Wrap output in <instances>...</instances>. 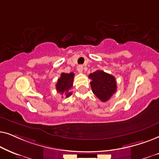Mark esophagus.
Masks as SVG:
<instances>
[{
  "label": "esophagus",
  "mask_w": 159,
  "mask_h": 159,
  "mask_svg": "<svg viewBox=\"0 0 159 159\" xmlns=\"http://www.w3.org/2000/svg\"><path fill=\"white\" fill-rule=\"evenodd\" d=\"M77 70L78 73H82V71H83V66L82 65H78L77 66Z\"/></svg>",
  "instance_id": "34e87169"
}]
</instances>
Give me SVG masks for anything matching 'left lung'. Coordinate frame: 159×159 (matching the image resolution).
Segmentation results:
<instances>
[{"label": "left lung", "instance_id": "left-lung-1", "mask_svg": "<svg viewBox=\"0 0 159 159\" xmlns=\"http://www.w3.org/2000/svg\"><path fill=\"white\" fill-rule=\"evenodd\" d=\"M92 80L91 87L94 94L102 102H107L116 92V78L113 75L102 70H97L89 75Z\"/></svg>", "mask_w": 159, "mask_h": 159}]
</instances>
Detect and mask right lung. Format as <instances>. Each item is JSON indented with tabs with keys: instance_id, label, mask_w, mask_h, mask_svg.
Listing matches in <instances>:
<instances>
[{
	"instance_id": "1",
	"label": "right lung",
	"mask_w": 159,
	"mask_h": 159,
	"mask_svg": "<svg viewBox=\"0 0 159 159\" xmlns=\"http://www.w3.org/2000/svg\"><path fill=\"white\" fill-rule=\"evenodd\" d=\"M74 75L75 74L73 73H61L60 78H59L57 83L56 84V89L57 92L62 94H65L66 98L72 94V92H70V90L73 87Z\"/></svg>"
}]
</instances>
